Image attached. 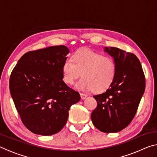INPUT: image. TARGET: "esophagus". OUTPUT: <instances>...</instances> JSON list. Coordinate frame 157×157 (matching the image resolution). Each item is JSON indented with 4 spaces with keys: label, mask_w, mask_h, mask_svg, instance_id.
I'll return each mask as SVG.
<instances>
[{
    "label": "esophagus",
    "mask_w": 157,
    "mask_h": 157,
    "mask_svg": "<svg viewBox=\"0 0 157 157\" xmlns=\"http://www.w3.org/2000/svg\"><path fill=\"white\" fill-rule=\"evenodd\" d=\"M80 96H81L82 100H84V99H86V98L87 95L86 94H80Z\"/></svg>",
    "instance_id": "1"
}]
</instances>
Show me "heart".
<instances>
[{
    "label": "heart",
    "mask_w": 157,
    "mask_h": 157,
    "mask_svg": "<svg viewBox=\"0 0 157 157\" xmlns=\"http://www.w3.org/2000/svg\"><path fill=\"white\" fill-rule=\"evenodd\" d=\"M116 63L111 57L87 48L77 50L71 60L65 61L62 67V78L66 84H73L82 75L83 78L75 85L76 89L84 91L94 90L97 93L109 88L116 78Z\"/></svg>",
    "instance_id": "1"
}]
</instances>
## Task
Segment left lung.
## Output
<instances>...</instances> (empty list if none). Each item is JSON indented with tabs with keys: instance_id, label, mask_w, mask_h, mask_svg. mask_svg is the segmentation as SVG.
Instances as JSON below:
<instances>
[{
	"instance_id": "8db88e82",
	"label": "left lung",
	"mask_w": 157,
	"mask_h": 157,
	"mask_svg": "<svg viewBox=\"0 0 157 157\" xmlns=\"http://www.w3.org/2000/svg\"><path fill=\"white\" fill-rule=\"evenodd\" d=\"M116 65V75L106 92L94 95L98 106L91 113L94 126L105 133L120 132L134 118L145 88L144 73L136 55L105 47Z\"/></svg>"
}]
</instances>
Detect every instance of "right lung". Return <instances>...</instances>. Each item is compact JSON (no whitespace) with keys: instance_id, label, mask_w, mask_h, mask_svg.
<instances>
[{"instance_id":"add662e5","label":"right lung","mask_w":157,"mask_h":157,"mask_svg":"<svg viewBox=\"0 0 157 157\" xmlns=\"http://www.w3.org/2000/svg\"><path fill=\"white\" fill-rule=\"evenodd\" d=\"M69 50L65 46L25 53L10 75V91L23 123L34 134L50 136L66 123L79 93L62 79V67Z\"/></svg>"}]
</instances>
